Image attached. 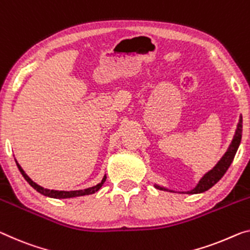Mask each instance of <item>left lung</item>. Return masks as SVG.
Listing matches in <instances>:
<instances>
[{
	"instance_id": "left-lung-1",
	"label": "left lung",
	"mask_w": 250,
	"mask_h": 250,
	"mask_svg": "<svg viewBox=\"0 0 250 250\" xmlns=\"http://www.w3.org/2000/svg\"><path fill=\"white\" fill-rule=\"evenodd\" d=\"M241 133H243V117L240 116L239 123H238L236 134L233 136V140L230 144L228 151L225 153V155L221 157V160L217 163L216 167H214L212 170L209 171L208 173L205 174V176L200 180V182L198 183V186L194 188L193 190L188 191V192H182V193H188V194H195V193H202L207 190H209L210 188H212L214 184H216L219 180H220L222 176L225 175L226 172L230 167V164L232 163L233 157H235L237 149L239 147L240 141H241ZM155 188L160 190L167 191V189H163L159 186H155Z\"/></svg>"
}]
</instances>
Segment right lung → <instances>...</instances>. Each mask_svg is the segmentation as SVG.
Returning <instances> with one entry per match:
<instances>
[{"label":"right lung","instance_id":"1","mask_svg":"<svg viewBox=\"0 0 250 250\" xmlns=\"http://www.w3.org/2000/svg\"><path fill=\"white\" fill-rule=\"evenodd\" d=\"M17 162V161H15ZM17 165L19 167V170H20L21 174L23 175V178H24L26 181L29 182L30 186H31L33 189H36L38 192H40L41 194L45 195V197H50V198H56V199H67V198H74V197H82V195H87V194H93L95 192H97L101 188L103 187L104 182L106 181V175L104 176V179L102 180L101 183H98L97 186L95 187H91V188H88V189L85 190H77V191H56V190H49V189H44V188H42L40 186H38L37 183H34L31 179L29 178L28 175L25 174V172L22 170V167H20V164L17 162Z\"/></svg>","mask_w":250,"mask_h":250}]
</instances>
